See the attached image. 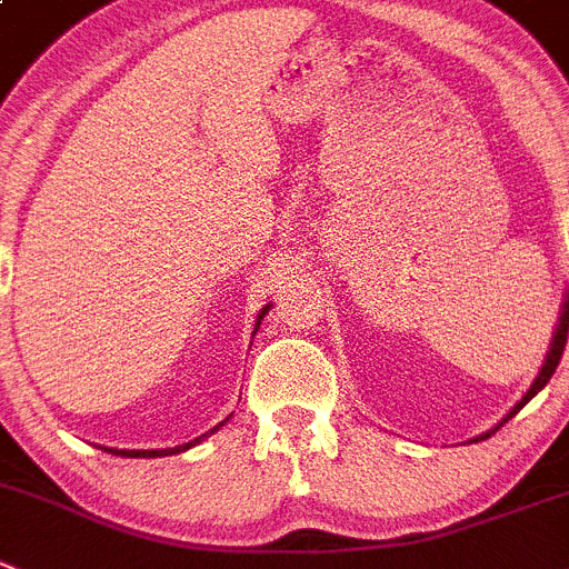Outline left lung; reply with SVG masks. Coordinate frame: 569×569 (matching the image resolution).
Segmentation results:
<instances>
[{
    "instance_id": "8db88e82",
    "label": "left lung",
    "mask_w": 569,
    "mask_h": 569,
    "mask_svg": "<svg viewBox=\"0 0 569 569\" xmlns=\"http://www.w3.org/2000/svg\"><path fill=\"white\" fill-rule=\"evenodd\" d=\"M567 332H569V290H567V296H565V305H561V312H559V327H556V332H553V340H550V351H548V357H545V362H542V371H539V377H537V380H533V386L528 388V393H525V397L519 399L517 405H513V408H511V413H508L506 419L500 421V425H506V421L511 419V416H517L519 410L525 408V405L531 402V399L537 397V393L542 391L545 386H548V382H550V377H553V371L559 369L561 355H565V346H567ZM491 432H495V430L483 432V436H478V438H475V441H483V438H489Z\"/></svg>"
}]
</instances>
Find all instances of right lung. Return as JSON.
<instances>
[{
	"mask_svg": "<svg viewBox=\"0 0 569 569\" xmlns=\"http://www.w3.org/2000/svg\"><path fill=\"white\" fill-rule=\"evenodd\" d=\"M268 310H270V305H268V307H262V312H259L257 327H253V335H257L259 323H262L264 312H268ZM226 421H229V419H226ZM220 427H223V421H220L218 427H212V430H209V432L220 430ZM209 432H207V436H209ZM207 436H200V438H194V441L181 443V447H170V450H108V452H111V456H122V458H161V456H176V452H183V450H189V447H194V443H200V441H203V438H207Z\"/></svg>",
	"mask_w": 569,
	"mask_h": 569,
	"instance_id": "right-lung-1",
	"label": "right lung"
}]
</instances>
